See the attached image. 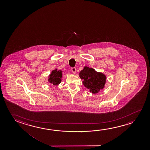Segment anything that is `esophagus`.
Segmentation results:
<instances>
[{
  "label": "esophagus",
  "mask_w": 150,
  "mask_h": 150,
  "mask_svg": "<svg viewBox=\"0 0 150 150\" xmlns=\"http://www.w3.org/2000/svg\"><path fill=\"white\" fill-rule=\"evenodd\" d=\"M71 71L73 74H75L76 73V69L75 67H72L71 69Z\"/></svg>",
  "instance_id": "34e87169"
}]
</instances>
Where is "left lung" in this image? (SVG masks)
Masks as SVG:
<instances>
[{
    "instance_id": "1",
    "label": "left lung",
    "mask_w": 150,
    "mask_h": 150,
    "mask_svg": "<svg viewBox=\"0 0 150 150\" xmlns=\"http://www.w3.org/2000/svg\"><path fill=\"white\" fill-rule=\"evenodd\" d=\"M79 77L83 79V83L91 93H97L103 89L106 83V76L94 69L85 67L79 73Z\"/></svg>"
}]
</instances>
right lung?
<instances>
[{
  "label": "right lung",
  "instance_id": "obj_1",
  "mask_svg": "<svg viewBox=\"0 0 150 150\" xmlns=\"http://www.w3.org/2000/svg\"><path fill=\"white\" fill-rule=\"evenodd\" d=\"M62 77V71H57V69L52 71L51 74L49 76L48 81L49 83H53L54 85H57L61 81Z\"/></svg>",
  "mask_w": 150,
  "mask_h": 150
}]
</instances>
